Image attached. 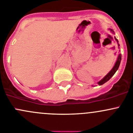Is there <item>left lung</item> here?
<instances>
[{
  "mask_svg": "<svg viewBox=\"0 0 133 133\" xmlns=\"http://www.w3.org/2000/svg\"><path fill=\"white\" fill-rule=\"evenodd\" d=\"M109 30H110L111 32H113V33H114V31H113V30L111 29H109ZM115 40L117 42L118 46V47H119L120 45H119V43H118V39L116 38H115ZM121 58H122V54H119L118 56L117 61H116V63H115V65H114V66H113V68H112L110 72H109V73H108V74L106 75V76L103 78V79H101V80L99 82H98V85H102V84H104V83H106V82H107L108 81H109V79H110L112 77V76H113V75H114L115 74V72H117V70L118 69L119 66H120V62H121Z\"/></svg>",
  "mask_w": 133,
  "mask_h": 133,
  "instance_id": "obj_1",
  "label": "left lung"
}]
</instances>
